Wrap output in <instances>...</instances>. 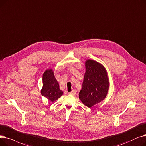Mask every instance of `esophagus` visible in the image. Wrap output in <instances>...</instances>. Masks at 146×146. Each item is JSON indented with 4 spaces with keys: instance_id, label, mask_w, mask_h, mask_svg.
I'll return each mask as SVG.
<instances>
[{
    "instance_id": "obj_1",
    "label": "esophagus",
    "mask_w": 146,
    "mask_h": 146,
    "mask_svg": "<svg viewBox=\"0 0 146 146\" xmlns=\"http://www.w3.org/2000/svg\"><path fill=\"white\" fill-rule=\"evenodd\" d=\"M69 94H71V95H75V94H76V90H73L72 92H69Z\"/></svg>"
}]
</instances>
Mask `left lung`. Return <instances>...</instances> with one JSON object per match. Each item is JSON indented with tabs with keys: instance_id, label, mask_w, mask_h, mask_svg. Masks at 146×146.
<instances>
[{
	"instance_id": "left-lung-1",
	"label": "left lung",
	"mask_w": 146,
	"mask_h": 146,
	"mask_svg": "<svg viewBox=\"0 0 146 146\" xmlns=\"http://www.w3.org/2000/svg\"><path fill=\"white\" fill-rule=\"evenodd\" d=\"M86 73L79 99L84 105L91 108L106 98L109 82L105 68L98 62H86Z\"/></svg>"
}]
</instances>
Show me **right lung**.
<instances>
[{"mask_svg":"<svg viewBox=\"0 0 146 146\" xmlns=\"http://www.w3.org/2000/svg\"><path fill=\"white\" fill-rule=\"evenodd\" d=\"M43 87L41 90L43 96L51 102L58 99L63 94L60 90L59 83L54 77L52 69H47L43 75Z\"/></svg>","mask_w":146,"mask_h":146,"instance_id":"right-lung-1","label":"right lung"}]
</instances>
